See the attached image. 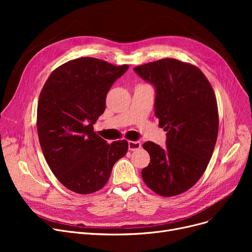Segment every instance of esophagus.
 <instances>
[{
    "label": "esophagus",
    "instance_id": "obj_1",
    "mask_svg": "<svg viewBox=\"0 0 252 252\" xmlns=\"http://www.w3.org/2000/svg\"><path fill=\"white\" fill-rule=\"evenodd\" d=\"M141 148V143L139 141H128V149L130 151H136Z\"/></svg>",
    "mask_w": 252,
    "mask_h": 252
}]
</instances>
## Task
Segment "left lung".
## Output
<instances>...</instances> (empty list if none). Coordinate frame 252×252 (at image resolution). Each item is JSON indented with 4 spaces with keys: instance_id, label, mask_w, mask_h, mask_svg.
<instances>
[{
    "instance_id": "left-lung-1",
    "label": "left lung",
    "mask_w": 252,
    "mask_h": 252,
    "mask_svg": "<svg viewBox=\"0 0 252 252\" xmlns=\"http://www.w3.org/2000/svg\"><path fill=\"white\" fill-rule=\"evenodd\" d=\"M134 70L155 87V116L167 131L165 148L153 142L143 144L150 163L142 169V178L158 195L182 194L201 178L215 150L219 111L214 89L195 65L174 58Z\"/></svg>"
}]
</instances>
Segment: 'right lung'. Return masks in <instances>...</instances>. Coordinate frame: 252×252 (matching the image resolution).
<instances>
[{
    "instance_id": "obj_1",
    "label": "right lung",
    "mask_w": 252,
    "mask_h": 252,
    "mask_svg": "<svg viewBox=\"0 0 252 252\" xmlns=\"http://www.w3.org/2000/svg\"><path fill=\"white\" fill-rule=\"evenodd\" d=\"M127 68L92 57L70 60L50 74L39 94L36 127L43 154L52 173L72 192L102 189L127 152L126 140L108 144L93 127L105 110L109 89Z\"/></svg>"
}]
</instances>
